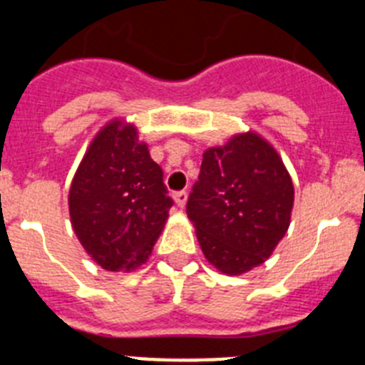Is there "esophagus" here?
<instances>
[{
  "label": "esophagus",
  "mask_w": 365,
  "mask_h": 365,
  "mask_svg": "<svg viewBox=\"0 0 365 365\" xmlns=\"http://www.w3.org/2000/svg\"><path fill=\"white\" fill-rule=\"evenodd\" d=\"M173 201H175V205L179 206V208H182V206L186 205V201H188V193H186L185 190L175 192V193H173Z\"/></svg>",
  "instance_id": "1"
}]
</instances>
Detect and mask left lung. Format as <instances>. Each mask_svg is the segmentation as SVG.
<instances>
[{
  "instance_id": "1",
  "label": "left lung",
  "mask_w": 365,
  "mask_h": 365,
  "mask_svg": "<svg viewBox=\"0 0 365 365\" xmlns=\"http://www.w3.org/2000/svg\"><path fill=\"white\" fill-rule=\"evenodd\" d=\"M294 186L278 151L256 131L202 153L186 212L210 265L241 276L265 263L291 225Z\"/></svg>"
}]
</instances>
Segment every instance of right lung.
I'll return each instance as SVG.
<instances>
[{
	"label": "right lung",
	"instance_id": "obj_1",
	"mask_svg": "<svg viewBox=\"0 0 365 365\" xmlns=\"http://www.w3.org/2000/svg\"><path fill=\"white\" fill-rule=\"evenodd\" d=\"M163 170L135 124L113 118L95 135L69 188L73 230L96 265L131 272L144 265L168 221Z\"/></svg>",
	"mask_w": 365,
	"mask_h": 365
}]
</instances>
